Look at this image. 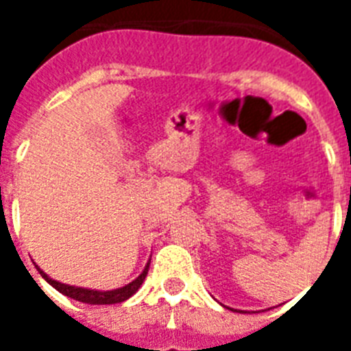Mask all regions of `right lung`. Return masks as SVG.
Wrapping results in <instances>:
<instances>
[{
  "instance_id": "add662e5",
  "label": "right lung",
  "mask_w": 351,
  "mask_h": 351,
  "mask_svg": "<svg viewBox=\"0 0 351 351\" xmlns=\"http://www.w3.org/2000/svg\"><path fill=\"white\" fill-rule=\"evenodd\" d=\"M40 269V267H38ZM149 271V264L143 267V271L140 273V277L134 278L132 282H129L123 288L112 289V291H96V289H85V288H76V286H69V284H62L58 280H52L51 277H47L45 273L41 271V277L45 278L47 282L51 284L52 288H56L60 293L67 295L71 299L80 300V302H85V304H117V302H123L127 300L131 295H134L138 291V288L142 286L143 278Z\"/></svg>"
}]
</instances>
